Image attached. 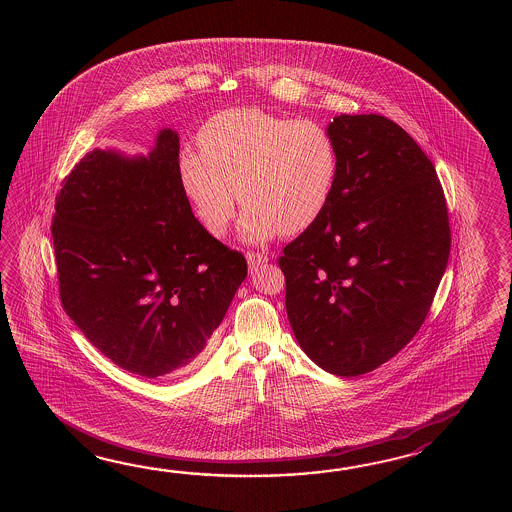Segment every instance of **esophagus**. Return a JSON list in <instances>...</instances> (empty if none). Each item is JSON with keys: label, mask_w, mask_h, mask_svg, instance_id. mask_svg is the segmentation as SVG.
<instances>
[{"label": "esophagus", "mask_w": 512, "mask_h": 512, "mask_svg": "<svg viewBox=\"0 0 512 512\" xmlns=\"http://www.w3.org/2000/svg\"><path fill=\"white\" fill-rule=\"evenodd\" d=\"M247 261H249L251 269H256V267H260L263 263H267L269 256L263 254V252H249V254H247Z\"/></svg>", "instance_id": "esophagus-1"}]
</instances>
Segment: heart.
Wrapping results in <instances>:
<instances>
[{
    "label": "heart",
    "instance_id": "1",
    "mask_svg": "<svg viewBox=\"0 0 512 512\" xmlns=\"http://www.w3.org/2000/svg\"><path fill=\"white\" fill-rule=\"evenodd\" d=\"M199 150H185L177 172L201 227L223 238L245 212L241 238L265 243L313 227L335 192L338 150L315 120L287 119L258 108L219 111L197 135Z\"/></svg>",
    "mask_w": 512,
    "mask_h": 512
}]
</instances>
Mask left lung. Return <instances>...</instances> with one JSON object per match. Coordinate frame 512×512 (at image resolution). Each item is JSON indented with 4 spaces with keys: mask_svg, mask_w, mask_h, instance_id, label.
Returning a JSON list of instances; mask_svg holds the SVG:
<instances>
[{
    "mask_svg": "<svg viewBox=\"0 0 512 512\" xmlns=\"http://www.w3.org/2000/svg\"><path fill=\"white\" fill-rule=\"evenodd\" d=\"M338 179L322 218L280 256L305 355L338 377L395 357L423 326L450 254L443 186L419 144L382 115L329 122Z\"/></svg>",
    "mask_w": 512,
    "mask_h": 512,
    "instance_id": "8db88e82",
    "label": "left lung"
}]
</instances>
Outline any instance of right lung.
<instances>
[{"label": "right lung", "instance_id": "1", "mask_svg": "<svg viewBox=\"0 0 512 512\" xmlns=\"http://www.w3.org/2000/svg\"><path fill=\"white\" fill-rule=\"evenodd\" d=\"M179 135L148 155L93 150L64 179L53 219L60 300L95 348L144 379L190 368L247 276L194 218Z\"/></svg>", "mask_w": 512, "mask_h": 512}]
</instances>
